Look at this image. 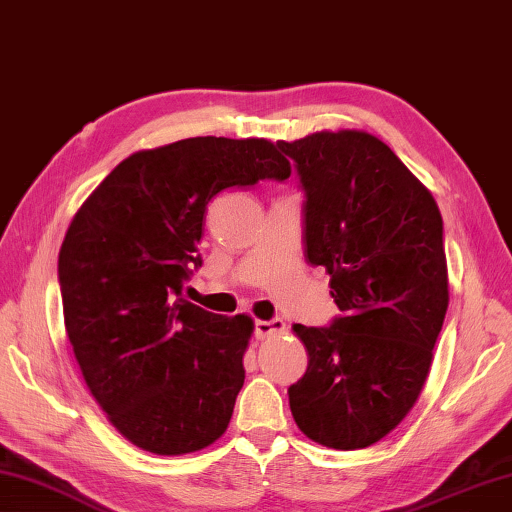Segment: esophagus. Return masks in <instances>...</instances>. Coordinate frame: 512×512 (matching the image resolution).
I'll return each mask as SVG.
<instances>
[{
  "label": "esophagus",
  "instance_id": "1",
  "mask_svg": "<svg viewBox=\"0 0 512 512\" xmlns=\"http://www.w3.org/2000/svg\"><path fill=\"white\" fill-rule=\"evenodd\" d=\"M282 333H286L284 319L273 317V319H257L255 322V337L257 339H268V337L282 335Z\"/></svg>",
  "mask_w": 512,
  "mask_h": 512
}]
</instances>
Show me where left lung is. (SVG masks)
<instances>
[{"instance_id": "obj_1", "label": "left lung", "mask_w": 512, "mask_h": 512, "mask_svg": "<svg viewBox=\"0 0 512 512\" xmlns=\"http://www.w3.org/2000/svg\"><path fill=\"white\" fill-rule=\"evenodd\" d=\"M293 159L304 257L330 275L342 310L330 326L295 324L308 368L288 388L313 442H379L415 406L448 308L444 222L433 195L393 150L362 130L277 142Z\"/></svg>"}]
</instances>
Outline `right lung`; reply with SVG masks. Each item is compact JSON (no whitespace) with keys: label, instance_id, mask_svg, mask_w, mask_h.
Masks as SVG:
<instances>
[{"label":"right lung","instance_id":"obj_1","mask_svg":"<svg viewBox=\"0 0 512 512\" xmlns=\"http://www.w3.org/2000/svg\"><path fill=\"white\" fill-rule=\"evenodd\" d=\"M288 177L268 139L188 137L124 159L70 222L57 264L66 333L97 404L142 450L195 453L228 428L253 319L190 304L184 284L202 266L210 199Z\"/></svg>","mask_w":512,"mask_h":512}]
</instances>
